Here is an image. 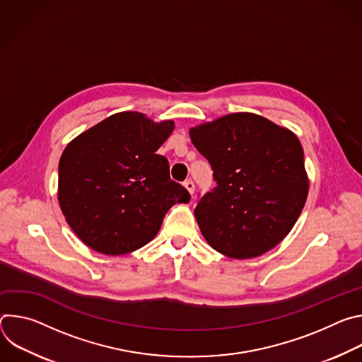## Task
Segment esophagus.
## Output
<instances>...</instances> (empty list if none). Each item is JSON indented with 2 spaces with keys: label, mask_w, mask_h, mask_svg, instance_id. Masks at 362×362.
Masks as SVG:
<instances>
[{
  "label": "esophagus",
  "mask_w": 362,
  "mask_h": 362,
  "mask_svg": "<svg viewBox=\"0 0 362 362\" xmlns=\"http://www.w3.org/2000/svg\"><path fill=\"white\" fill-rule=\"evenodd\" d=\"M183 185H185V187L187 189V192H189L190 194H193V193H194V182H193L192 179L185 180V182H183Z\"/></svg>",
  "instance_id": "esophagus-1"
}]
</instances>
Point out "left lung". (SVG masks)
<instances>
[{
	"label": "left lung",
	"instance_id": "1",
	"mask_svg": "<svg viewBox=\"0 0 362 362\" xmlns=\"http://www.w3.org/2000/svg\"><path fill=\"white\" fill-rule=\"evenodd\" d=\"M189 133L216 182L194 208L204 239L235 259L275 247L293 228L308 196L298 137L252 113L228 115Z\"/></svg>",
	"mask_w": 362,
	"mask_h": 362
}]
</instances>
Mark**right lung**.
Segmentation results:
<instances>
[{
  "mask_svg": "<svg viewBox=\"0 0 362 362\" xmlns=\"http://www.w3.org/2000/svg\"><path fill=\"white\" fill-rule=\"evenodd\" d=\"M173 122L137 112L107 117L76 137L59 163V202L67 223L91 249L124 255L158 235L165 215L190 194L170 179L158 148Z\"/></svg>",
  "mask_w": 362,
  "mask_h": 362,
  "instance_id": "right-lung-1",
  "label": "right lung"
}]
</instances>
